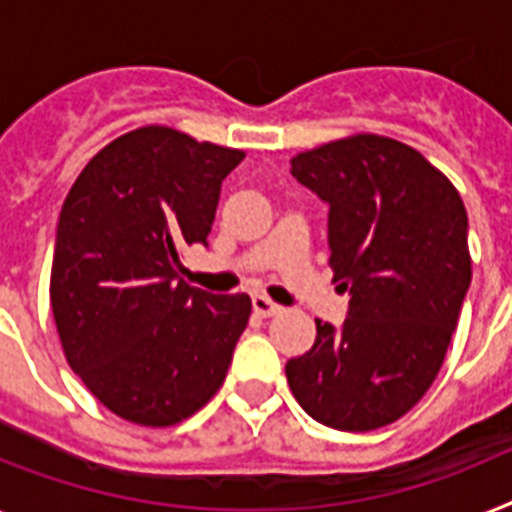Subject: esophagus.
Wrapping results in <instances>:
<instances>
[{
	"mask_svg": "<svg viewBox=\"0 0 512 512\" xmlns=\"http://www.w3.org/2000/svg\"><path fill=\"white\" fill-rule=\"evenodd\" d=\"M252 309H255L257 315L270 317V315H278L283 307H281V304L273 302V299H268L265 294H255V296H252Z\"/></svg>",
	"mask_w": 512,
	"mask_h": 512,
	"instance_id": "1",
	"label": "esophagus"
}]
</instances>
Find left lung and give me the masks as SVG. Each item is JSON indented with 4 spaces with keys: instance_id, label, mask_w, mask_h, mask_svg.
<instances>
[{
    "instance_id": "obj_1",
    "label": "left lung",
    "mask_w": 512,
    "mask_h": 512,
    "mask_svg": "<svg viewBox=\"0 0 512 512\" xmlns=\"http://www.w3.org/2000/svg\"><path fill=\"white\" fill-rule=\"evenodd\" d=\"M296 182L330 205L333 281L349 291L341 328L286 362L304 411L369 432L409 414L435 382L471 283L468 218L448 176L393 137H341L291 158Z\"/></svg>"
}]
</instances>
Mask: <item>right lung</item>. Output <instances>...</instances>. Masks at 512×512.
<instances>
[{"mask_svg": "<svg viewBox=\"0 0 512 512\" xmlns=\"http://www.w3.org/2000/svg\"><path fill=\"white\" fill-rule=\"evenodd\" d=\"M242 158L148 124L98 150L64 200L49 283L59 341L85 388L127 422H184L226 380L252 299L195 289L179 268L182 249L208 239Z\"/></svg>", "mask_w": 512, "mask_h": 512, "instance_id": "right-lung-1", "label": "right lung"}]
</instances>
